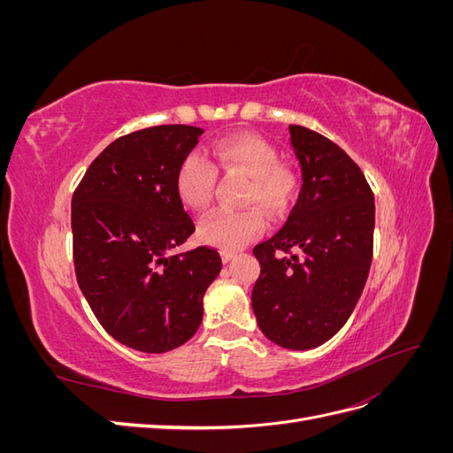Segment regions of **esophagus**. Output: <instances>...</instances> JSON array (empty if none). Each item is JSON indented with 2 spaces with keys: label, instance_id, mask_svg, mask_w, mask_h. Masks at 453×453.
I'll return each mask as SVG.
<instances>
[{
  "label": "esophagus",
  "instance_id": "esophagus-1",
  "mask_svg": "<svg viewBox=\"0 0 453 453\" xmlns=\"http://www.w3.org/2000/svg\"><path fill=\"white\" fill-rule=\"evenodd\" d=\"M221 257H223L225 263H230V260L236 257V253H234V251H223V253H221Z\"/></svg>",
  "mask_w": 453,
  "mask_h": 453
}]
</instances>
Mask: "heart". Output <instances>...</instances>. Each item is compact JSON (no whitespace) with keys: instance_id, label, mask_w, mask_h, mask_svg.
<instances>
[{"instance_id":"1","label":"heart","mask_w":453,"mask_h":453,"mask_svg":"<svg viewBox=\"0 0 453 453\" xmlns=\"http://www.w3.org/2000/svg\"><path fill=\"white\" fill-rule=\"evenodd\" d=\"M219 170L250 177L243 203L251 208L238 211H215L202 219L198 238L223 251H238L257 238L266 226L265 214L273 221L283 219L298 195V177L293 170L280 166V150L253 134H238L215 143L211 150ZM217 170L203 155L188 153L175 172V193L187 208L202 211L213 198ZM257 204L258 211L255 209Z\"/></svg>"}]
</instances>
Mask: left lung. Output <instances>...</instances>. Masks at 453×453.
I'll list each match as a JSON object with an SVG mask.
<instances>
[{
	"label": "left lung",
	"mask_w": 453,
	"mask_h": 453,
	"mask_svg": "<svg viewBox=\"0 0 453 453\" xmlns=\"http://www.w3.org/2000/svg\"><path fill=\"white\" fill-rule=\"evenodd\" d=\"M289 135L303 187L278 234L255 245L251 304L273 344L311 349L346 325L365 289L376 208L361 168L336 143L298 125Z\"/></svg>",
	"instance_id": "left-lung-1"
}]
</instances>
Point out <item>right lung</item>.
I'll use <instances>...</instances> for the list:
<instances>
[{
  "mask_svg": "<svg viewBox=\"0 0 453 453\" xmlns=\"http://www.w3.org/2000/svg\"><path fill=\"white\" fill-rule=\"evenodd\" d=\"M202 128L162 125L122 135L94 158L72 198L77 283L96 319L143 353L183 346L198 331L202 300L221 255H172L195 232L175 193V172Z\"/></svg>",
  "mask_w": 453,
  "mask_h": 453,
  "instance_id": "1",
  "label": "right lung"
}]
</instances>
